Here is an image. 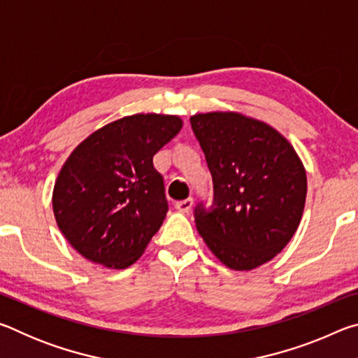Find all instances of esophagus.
Here are the masks:
<instances>
[{"instance_id": "34e87169", "label": "esophagus", "mask_w": 358, "mask_h": 358, "mask_svg": "<svg viewBox=\"0 0 358 358\" xmlns=\"http://www.w3.org/2000/svg\"><path fill=\"white\" fill-rule=\"evenodd\" d=\"M192 203H194L192 199H185V201H180L175 203V207H177V210L183 211V213H189L192 208Z\"/></svg>"}]
</instances>
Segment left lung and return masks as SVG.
Wrapping results in <instances>:
<instances>
[{"mask_svg": "<svg viewBox=\"0 0 358 358\" xmlns=\"http://www.w3.org/2000/svg\"><path fill=\"white\" fill-rule=\"evenodd\" d=\"M191 126L213 177V205L194 210L201 237L232 270H252L280 254L299 227L306 172L292 145L270 124L237 112L196 113Z\"/></svg>", "mask_w": 358, "mask_h": 358, "instance_id": "obj_1", "label": "left lung"}]
</instances>
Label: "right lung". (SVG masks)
<instances>
[{
	"label": "right lung",
	"instance_id": "obj_1",
	"mask_svg": "<svg viewBox=\"0 0 358 358\" xmlns=\"http://www.w3.org/2000/svg\"><path fill=\"white\" fill-rule=\"evenodd\" d=\"M181 126L177 115L136 113L102 126L69 155L53 187V213L85 259L123 270L142 256L169 210L153 156Z\"/></svg>",
	"mask_w": 358,
	"mask_h": 358
}]
</instances>
